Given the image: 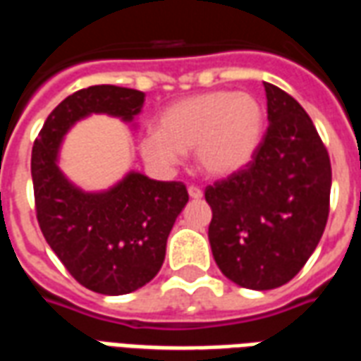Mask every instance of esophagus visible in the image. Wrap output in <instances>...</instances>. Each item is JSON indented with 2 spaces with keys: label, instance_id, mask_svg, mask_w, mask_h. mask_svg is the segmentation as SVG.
Returning <instances> with one entry per match:
<instances>
[{
  "label": "esophagus",
  "instance_id": "1",
  "mask_svg": "<svg viewBox=\"0 0 361 361\" xmlns=\"http://www.w3.org/2000/svg\"><path fill=\"white\" fill-rule=\"evenodd\" d=\"M188 193L191 199H201V197H203V189L197 188V185H189Z\"/></svg>",
  "mask_w": 361,
  "mask_h": 361
}]
</instances>
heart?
<instances>
[{
	"label": "heart",
	"mask_w": 361,
	"mask_h": 361,
	"mask_svg": "<svg viewBox=\"0 0 361 361\" xmlns=\"http://www.w3.org/2000/svg\"><path fill=\"white\" fill-rule=\"evenodd\" d=\"M265 129V110L250 92L212 90L168 106L157 131L139 141L142 160L168 172L185 152L195 150L199 170L224 180L242 172L257 154Z\"/></svg>",
	"instance_id": "heart-1"
}]
</instances>
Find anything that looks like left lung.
Here are the masks:
<instances>
[{
    "mask_svg": "<svg viewBox=\"0 0 361 361\" xmlns=\"http://www.w3.org/2000/svg\"><path fill=\"white\" fill-rule=\"evenodd\" d=\"M269 127L242 172L204 189L209 242L222 274L238 286L272 290L294 279L325 232L331 160L311 118L265 82Z\"/></svg>",
    "mask_w": 361,
    "mask_h": 361,
    "instance_id": "1",
    "label": "left lung"
}]
</instances>
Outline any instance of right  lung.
Here are the masks:
<instances>
[{
  "mask_svg": "<svg viewBox=\"0 0 361 361\" xmlns=\"http://www.w3.org/2000/svg\"><path fill=\"white\" fill-rule=\"evenodd\" d=\"M145 92L96 85L56 106L32 147L36 219L46 242L79 284L121 295L154 279L164 263L166 242L189 201L181 181H157L129 172L106 191H82L59 170V149L71 127L90 114L131 123Z\"/></svg>",
  "mask_w": 361,
  "mask_h": 361,
  "instance_id": "right-lung-1",
  "label": "right lung"
}]
</instances>
